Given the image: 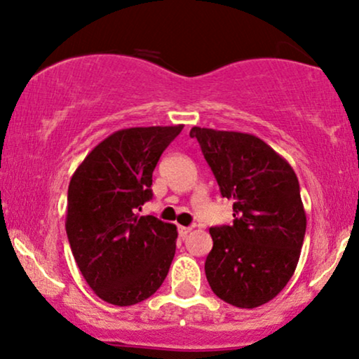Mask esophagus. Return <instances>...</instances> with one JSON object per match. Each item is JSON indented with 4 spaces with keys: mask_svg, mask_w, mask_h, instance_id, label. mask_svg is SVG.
I'll list each match as a JSON object with an SVG mask.
<instances>
[{
    "mask_svg": "<svg viewBox=\"0 0 359 359\" xmlns=\"http://www.w3.org/2000/svg\"><path fill=\"white\" fill-rule=\"evenodd\" d=\"M192 232V227H184V226H179V234L180 237H187L189 234Z\"/></svg>",
    "mask_w": 359,
    "mask_h": 359,
    "instance_id": "obj_1",
    "label": "esophagus"
}]
</instances>
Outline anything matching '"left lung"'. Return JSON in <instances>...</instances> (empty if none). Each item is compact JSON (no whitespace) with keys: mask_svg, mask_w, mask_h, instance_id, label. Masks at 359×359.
Here are the masks:
<instances>
[{"mask_svg":"<svg viewBox=\"0 0 359 359\" xmlns=\"http://www.w3.org/2000/svg\"><path fill=\"white\" fill-rule=\"evenodd\" d=\"M191 137L197 138L222 197L234 201L232 226L209 229V286L236 308L269 303L294 274L306 234L294 170L252 133L192 127Z\"/></svg>","mask_w":359,"mask_h":359,"instance_id":"8db88e82","label":"left lung"}]
</instances>
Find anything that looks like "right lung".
Listing matches in <instances>:
<instances>
[{"instance_id":"add662e5","label":"right lung","mask_w":359,"mask_h":359,"mask_svg":"<svg viewBox=\"0 0 359 359\" xmlns=\"http://www.w3.org/2000/svg\"><path fill=\"white\" fill-rule=\"evenodd\" d=\"M182 128L116 130L72 175L67 236L85 280L105 303H140L167 278L175 256L177 227L137 210L152 198L154 168Z\"/></svg>"}]
</instances>
